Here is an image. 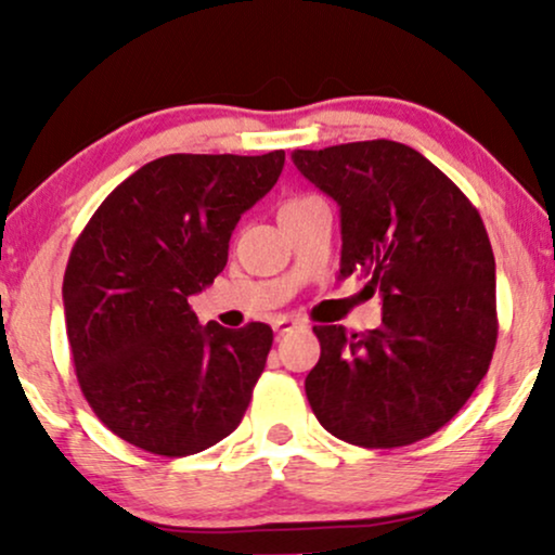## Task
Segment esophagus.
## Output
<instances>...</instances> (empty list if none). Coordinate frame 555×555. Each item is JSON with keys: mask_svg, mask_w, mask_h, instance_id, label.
<instances>
[{"mask_svg": "<svg viewBox=\"0 0 555 555\" xmlns=\"http://www.w3.org/2000/svg\"><path fill=\"white\" fill-rule=\"evenodd\" d=\"M297 326H299V321L292 315H279L276 321H273V331H276V334H286V331H292Z\"/></svg>", "mask_w": 555, "mask_h": 555, "instance_id": "34e87169", "label": "esophagus"}]
</instances>
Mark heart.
Returning a JSON list of instances; mask_svg holds the SVG:
<instances>
[{"instance_id": "obj_1", "label": "heart", "mask_w": 555, "mask_h": 555, "mask_svg": "<svg viewBox=\"0 0 555 555\" xmlns=\"http://www.w3.org/2000/svg\"><path fill=\"white\" fill-rule=\"evenodd\" d=\"M305 201H310V197H305V195H302V197H289V201H286L282 208H286V206H297V203H305Z\"/></svg>"}]
</instances>
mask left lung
Returning <instances> with one entry per match:
<instances>
[{"instance_id": "1", "label": "left lung", "mask_w": 555, "mask_h": 555, "mask_svg": "<svg viewBox=\"0 0 555 555\" xmlns=\"http://www.w3.org/2000/svg\"><path fill=\"white\" fill-rule=\"evenodd\" d=\"M305 180L339 203V276H367L384 321L365 334L313 326L305 378L318 423L365 449L415 443L473 397L499 336L495 258L480 214L423 154L393 140L295 151Z\"/></svg>"}]
</instances>
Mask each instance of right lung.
<instances>
[{
    "mask_svg": "<svg viewBox=\"0 0 555 555\" xmlns=\"http://www.w3.org/2000/svg\"><path fill=\"white\" fill-rule=\"evenodd\" d=\"M282 169L284 151L162 156L117 184L73 245L62 299L75 373L122 441L188 456L240 425L273 331L201 326L188 297L224 271L240 216Z\"/></svg>",
    "mask_w": 555,
    "mask_h": 555,
    "instance_id": "obj_1",
    "label": "right lung"
}]
</instances>
